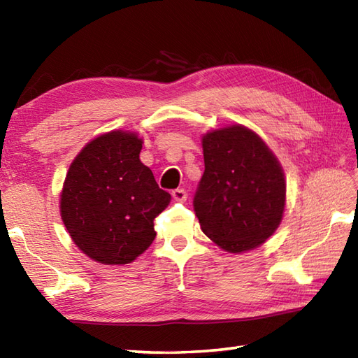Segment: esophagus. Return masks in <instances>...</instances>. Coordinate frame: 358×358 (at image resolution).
I'll use <instances>...</instances> for the list:
<instances>
[{"label": "esophagus", "mask_w": 358, "mask_h": 358, "mask_svg": "<svg viewBox=\"0 0 358 358\" xmlns=\"http://www.w3.org/2000/svg\"><path fill=\"white\" fill-rule=\"evenodd\" d=\"M172 199L175 201L183 203L187 200V192L185 191V189H175V191H172Z\"/></svg>", "instance_id": "34e87169"}]
</instances>
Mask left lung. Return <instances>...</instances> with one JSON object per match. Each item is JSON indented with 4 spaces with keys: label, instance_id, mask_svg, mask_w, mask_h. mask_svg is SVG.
I'll list each match as a JSON object with an SVG mask.
<instances>
[{
    "label": "left lung",
    "instance_id": "1",
    "mask_svg": "<svg viewBox=\"0 0 358 358\" xmlns=\"http://www.w3.org/2000/svg\"><path fill=\"white\" fill-rule=\"evenodd\" d=\"M204 173L194 199L201 231L232 254L252 250L281 223L286 180L260 136L232 124L203 135Z\"/></svg>",
    "mask_w": 358,
    "mask_h": 358
}]
</instances>
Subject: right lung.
I'll use <instances>...</instances> for the list:
<instances>
[{
    "instance_id": "1",
    "label": "right lung",
    "mask_w": 358,
    "mask_h": 358,
    "mask_svg": "<svg viewBox=\"0 0 358 358\" xmlns=\"http://www.w3.org/2000/svg\"><path fill=\"white\" fill-rule=\"evenodd\" d=\"M143 140L110 131L89 141L67 171L59 212L72 241L103 264H127L155 238L154 220L171 203L140 159Z\"/></svg>"
}]
</instances>
